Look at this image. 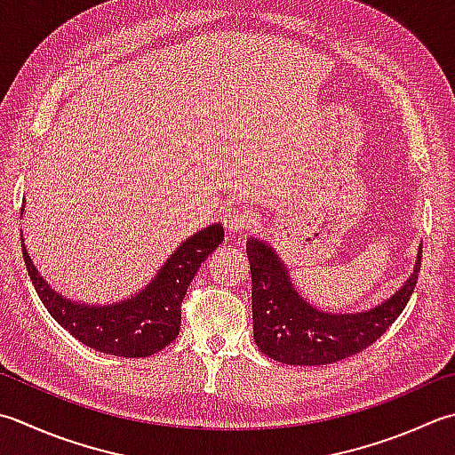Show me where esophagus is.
I'll list each match as a JSON object with an SVG mask.
<instances>
[{
    "label": "esophagus",
    "instance_id": "34e87169",
    "mask_svg": "<svg viewBox=\"0 0 455 455\" xmlns=\"http://www.w3.org/2000/svg\"><path fill=\"white\" fill-rule=\"evenodd\" d=\"M222 222H225V228L230 235H240L248 228V222H251V219H248V212L243 207L235 204V207H228L225 211V215H222Z\"/></svg>",
    "mask_w": 455,
    "mask_h": 455
}]
</instances>
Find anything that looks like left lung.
<instances>
[{
    "instance_id": "left-lung-1",
    "label": "left lung",
    "mask_w": 455,
    "mask_h": 455,
    "mask_svg": "<svg viewBox=\"0 0 455 455\" xmlns=\"http://www.w3.org/2000/svg\"><path fill=\"white\" fill-rule=\"evenodd\" d=\"M252 274L254 341L270 359L299 367L331 364L375 343L403 314L418 282L422 246L412 274L393 296L363 311H323L299 296L288 266L264 238L246 240Z\"/></svg>"
}]
</instances>
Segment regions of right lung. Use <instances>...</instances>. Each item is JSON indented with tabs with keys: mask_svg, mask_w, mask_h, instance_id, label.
Masks as SVG:
<instances>
[{
	"mask_svg": "<svg viewBox=\"0 0 455 455\" xmlns=\"http://www.w3.org/2000/svg\"><path fill=\"white\" fill-rule=\"evenodd\" d=\"M25 204L21 207V215ZM225 238L220 222L204 227L185 238L159 266L154 278L132 296L112 304H88L62 296L43 278L27 252L23 260L43 306L52 319L92 349L114 357H149L180 335L181 301L195 274Z\"/></svg>",
	"mask_w": 455,
	"mask_h": 455,
	"instance_id": "right-lung-1",
	"label": "right lung"
}]
</instances>
